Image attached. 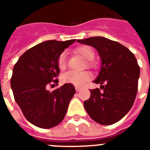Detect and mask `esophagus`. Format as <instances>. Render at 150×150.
I'll use <instances>...</instances> for the list:
<instances>
[{
	"instance_id": "34e87169",
	"label": "esophagus",
	"mask_w": 150,
	"mask_h": 150,
	"mask_svg": "<svg viewBox=\"0 0 150 150\" xmlns=\"http://www.w3.org/2000/svg\"><path fill=\"white\" fill-rule=\"evenodd\" d=\"M75 89H76V91H80V90H81V88H79V87H75Z\"/></svg>"
}]
</instances>
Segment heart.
<instances>
[{"mask_svg": "<svg viewBox=\"0 0 150 150\" xmlns=\"http://www.w3.org/2000/svg\"><path fill=\"white\" fill-rule=\"evenodd\" d=\"M78 54L84 58L86 60L89 61L88 65L92 67L93 64L91 62L95 58V52L93 50L88 46H80L76 50ZM58 65L60 69H64L67 65V53L64 52L59 55L58 59ZM91 75L88 71H70L64 74L62 76V82L64 83H70L76 86H82L86 82L89 81Z\"/></svg>", "mask_w": 150, "mask_h": 150, "instance_id": "obj_1", "label": "heart"}]
</instances>
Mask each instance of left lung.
I'll use <instances>...</instances> for the list:
<instances>
[{
    "mask_svg": "<svg viewBox=\"0 0 150 150\" xmlns=\"http://www.w3.org/2000/svg\"><path fill=\"white\" fill-rule=\"evenodd\" d=\"M98 51L101 60L100 71L93 83L100 84L91 89V96L83 104L95 122L104 125L122 120L134 102L140 77V67L134 55L128 48L104 37L77 40Z\"/></svg>",
    "mask_w": 150,
    "mask_h": 150,
    "instance_id": "left-lung-1",
    "label": "left lung"
}]
</instances>
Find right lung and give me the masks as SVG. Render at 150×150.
<instances>
[{
  "label": "right lung",
  "mask_w": 150,
  "mask_h": 150,
  "mask_svg": "<svg viewBox=\"0 0 150 150\" xmlns=\"http://www.w3.org/2000/svg\"><path fill=\"white\" fill-rule=\"evenodd\" d=\"M75 40H47L29 49L20 56L13 69L11 88L14 98L28 122L41 128L59 125L65 116L76 90L65 83L50 91L51 83L60 73L58 59Z\"/></svg>",
  "instance_id": "obj_1"
}]
</instances>
